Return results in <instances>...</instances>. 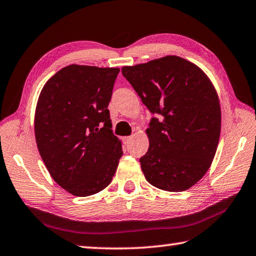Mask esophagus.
<instances>
[{
    "instance_id": "1",
    "label": "esophagus",
    "mask_w": 256,
    "mask_h": 256,
    "mask_svg": "<svg viewBox=\"0 0 256 256\" xmlns=\"http://www.w3.org/2000/svg\"><path fill=\"white\" fill-rule=\"evenodd\" d=\"M131 138H132V136H124L123 140H124L125 144H128V142L131 141Z\"/></svg>"
}]
</instances>
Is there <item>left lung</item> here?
<instances>
[{
  "label": "left lung",
  "instance_id": "left-lung-1",
  "mask_svg": "<svg viewBox=\"0 0 256 256\" xmlns=\"http://www.w3.org/2000/svg\"><path fill=\"white\" fill-rule=\"evenodd\" d=\"M122 73L154 115L146 128L149 149L140 158L151 185L182 192L196 184L211 166L222 128L218 94L196 64L170 55Z\"/></svg>",
  "mask_w": 256,
  "mask_h": 256
}]
</instances>
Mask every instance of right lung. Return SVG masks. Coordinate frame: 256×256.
<instances>
[{"instance_id":"add662e5","label":"right lung","mask_w":256,"mask_h":256,"mask_svg":"<svg viewBox=\"0 0 256 256\" xmlns=\"http://www.w3.org/2000/svg\"><path fill=\"white\" fill-rule=\"evenodd\" d=\"M118 72L71 64L46 82L38 98V151L53 180L76 196L107 188L123 154L107 110Z\"/></svg>"}]
</instances>
